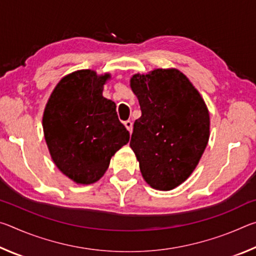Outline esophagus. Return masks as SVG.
<instances>
[{
  "label": "esophagus",
  "instance_id": "1",
  "mask_svg": "<svg viewBox=\"0 0 256 256\" xmlns=\"http://www.w3.org/2000/svg\"><path fill=\"white\" fill-rule=\"evenodd\" d=\"M124 125H125V128H126L128 131L130 133H132V128H133L132 122H130V120H126V122H124Z\"/></svg>",
  "mask_w": 256,
  "mask_h": 256
}]
</instances>
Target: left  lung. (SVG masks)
Masks as SVG:
<instances>
[{
    "instance_id": "obj_1",
    "label": "left lung",
    "mask_w": 256,
    "mask_h": 256,
    "mask_svg": "<svg viewBox=\"0 0 256 256\" xmlns=\"http://www.w3.org/2000/svg\"><path fill=\"white\" fill-rule=\"evenodd\" d=\"M142 115L130 142L144 180L151 188L170 190L188 178L210 136L204 99L177 68H154L130 80Z\"/></svg>"
}]
</instances>
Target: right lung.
<instances>
[{
    "instance_id": "obj_1",
    "label": "right lung",
    "mask_w": 256,
    "mask_h": 256,
    "mask_svg": "<svg viewBox=\"0 0 256 256\" xmlns=\"http://www.w3.org/2000/svg\"><path fill=\"white\" fill-rule=\"evenodd\" d=\"M110 73L78 70L58 81L45 106L42 130L56 167L79 185L105 174L110 159L130 140L114 102L102 96Z\"/></svg>"
}]
</instances>
